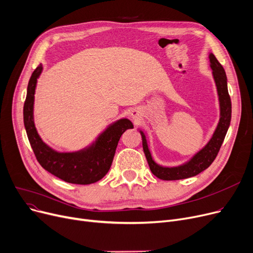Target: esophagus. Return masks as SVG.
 <instances>
[{"mask_svg":"<svg viewBox=\"0 0 253 253\" xmlns=\"http://www.w3.org/2000/svg\"><path fill=\"white\" fill-rule=\"evenodd\" d=\"M130 116L133 119H138L140 117V112L137 109H133L130 111Z\"/></svg>","mask_w":253,"mask_h":253,"instance_id":"1","label":"esophagus"}]
</instances>
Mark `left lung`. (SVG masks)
Masks as SVG:
<instances>
[{"label":"left lung","instance_id":"8db88e82","mask_svg":"<svg viewBox=\"0 0 253 253\" xmlns=\"http://www.w3.org/2000/svg\"><path fill=\"white\" fill-rule=\"evenodd\" d=\"M210 59V67L212 69L213 78L217 87V92L219 97V105H220V119L217 127H216L214 134L207 145L200 150L194 158H192L188 163L173 168H167L162 167L156 164L153 160L151 153L149 151L146 137L144 135L142 130H140L142 136V145L143 150L145 153L146 160L148 162L149 168L154 176L162 180H179V179H185L192 176H196L206 170L207 168L213 163L219 149L222 145V142L225 138L226 131L228 129L231 124V117H232V103L230 94L227 90V82H226V75L223 67L217 61L213 53L209 54Z\"/></svg>","mask_w":253,"mask_h":253}]
</instances>
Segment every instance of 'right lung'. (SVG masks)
Segmentation results:
<instances>
[{
	"label": "right lung",
	"mask_w": 253,
	"mask_h": 253,
	"mask_svg": "<svg viewBox=\"0 0 253 253\" xmlns=\"http://www.w3.org/2000/svg\"><path fill=\"white\" fill-rule=\"evenodd\" d=\"M42 69L40 65L33 72L23 105V123L36 159L46 171L66 182L82 185L97 182L109 171L120 137L134 126L126 118L119 119L86 149L77 152L54 151L41 140L34 124V95Z\"/></svg>",
	"instance_id": "add662e5"
}]
</instances>
